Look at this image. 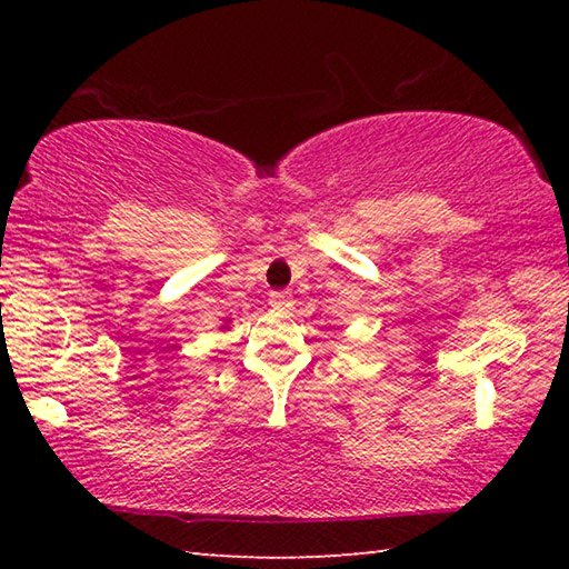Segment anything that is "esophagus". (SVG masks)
Returning <instances> with one entry per match:
<instances>
[{
	"instance_id": "1",
	"label": "esophagus",
	"mask_w": 569,
	"mask_h": 569,
	"mask_svg": "<svg viewBox=\"0 0 569 569\" xmlns=\"http://www.w3.org/2000/svg\"><path fill=\"white\" fill-rule=\"evenodd\" d=\"M268 303L278 308V311H286V308L293 306V296L291 291H271L268 293Z\"/></svg>"
}]
</instances>
